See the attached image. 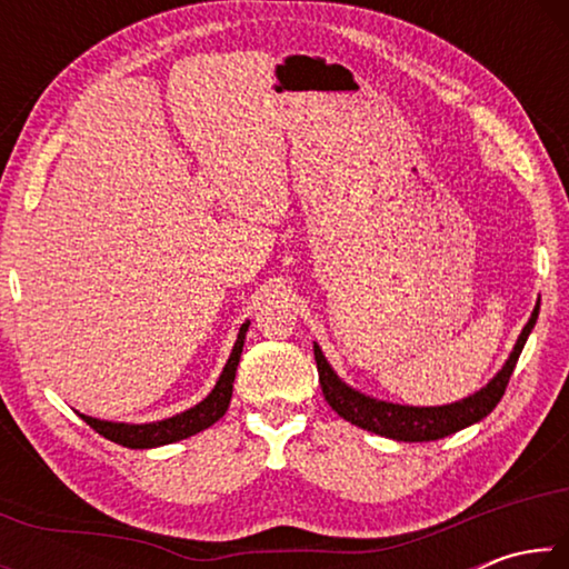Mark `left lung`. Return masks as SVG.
Instances as JSON below:
<instances>
[{
  "instance_id": "8db88e82",
  "label": "left lung",
  "mask_w": 569,
  "mask_h": 569,
  "mask_svg": "<svg viewBox=\"0 0 569 569\" xmlns=\"http://www.w3.org/2000/svg\"><path fill=\"white\" fill-rule=\"evenodd\" d=\"M539 316V301L535 306L532 316H529L527 326L519 333L512 353L505 361L502 369L497 371V377L487 383L485 389L471 393V397L445 403V407H401V403L391 401H379L373 397H366V393L351 389L349 383L336 377L331 363L326 361L323 351L319 343H313V356H316V369H319V381L323 389V397L329 401V407L343 417L346 421L356 423L366 431H373L379 437H389L397 441H437L445 439L455 431L471 427L487 417L492 411L499 399L505 397V389L512 377L519 353L525 349L527 336L532 333L535 323Z\"/></svg>"
}]
</instances>
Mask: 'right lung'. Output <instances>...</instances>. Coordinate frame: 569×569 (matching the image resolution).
I'll return each mask as SVG.
<instances>
[{
  "mask_svg": "<svg viewBox=\"0 0 569 569\" xmlns=\"http://www.w3.org/2000/svg\"><path fill=\"white\" fill-rule=\"evenodd\" d=\"M250 321L240 326L238 339L233 351H230V359L223 366V373H220L213 391L208 397L196 403V407L176 413V417L162 419V421H150V423H122V421H102V419H92V417H80L90 423V427L102 435L104 439L114 441V445H122L128 449H152V447H162V445H172V441L188 439L198 431H203L208 427L223 417L228 411L230 397H233V381H236V369L240 361V353H243V341H246V331H248Z\"/></svg>",
  "mask_w": 569,
  "mask_h": 569,
  "instance_id": "right-lung-1",
  "label": "right lung"
}]
</instances>
